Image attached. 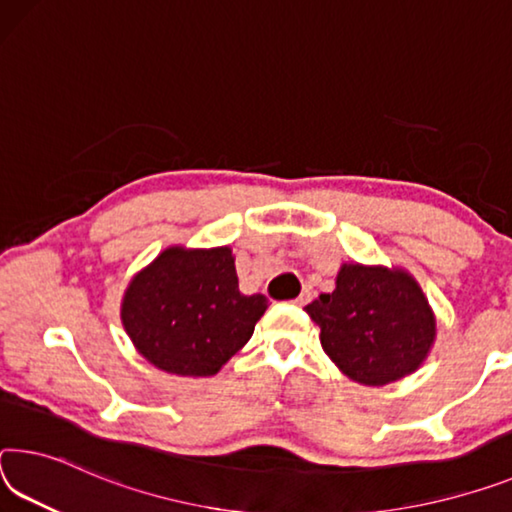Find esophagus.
I'll list each match as a JSON object with an SVG mask.
<instances>
[{
	"instance_id": "obj_1",
	"label": "esophagus",
	"mask_w": 512,
	"mask_h": 512,
	"mask_svg": "<svg viewBox=\"0 0 512 512\" xmlns=\"http://www.w3.org/2000/svg\"><path fill=\"white\" fill-rule=\"evenodd\" d=\"M312 296H314V291H312V287H303V291H300V296L296 298V303L298 305H307L312 300Z\"/></svg>"
}]
</instances>
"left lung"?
<instances>
[{
	"label": "left lung",
	"instance_id": "1",
	"mask_svg": "<svg viewBox=\"0 0 512 512\" xmlns=\"http://www.w3.org/2000/svg\"><path fill=\"white\" fill-rule=\"evenodd\" d=\"M321 346L355 383L383 387L415 373L437 337L424 289L403 266L346 262L335 289L305 307Z\"/></svg>",
	"mask_w": 512,
	"mask_h": 512
}]
</instances>
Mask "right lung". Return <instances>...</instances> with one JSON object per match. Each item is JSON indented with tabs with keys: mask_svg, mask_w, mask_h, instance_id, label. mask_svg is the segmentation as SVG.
Listing matches in <instances>:
<instances>
[{
	"mask_svg": "<svg viewBox=\"0 0 512 512\" xmlns=\"http://www.w3.org/2000/svg\"><path fill=\"white\" fill-rule=\"evenodd\" d=\"M266 307L262 294L239 291L230 246H168L129 280L120 321L157 369L207 378L246 346Z\"/></svg>",
	"mask_w": 512,
	"mask_h": 512,
	"instance_id": "obj_1",
	"label": "right lung"
}]
</instances>
